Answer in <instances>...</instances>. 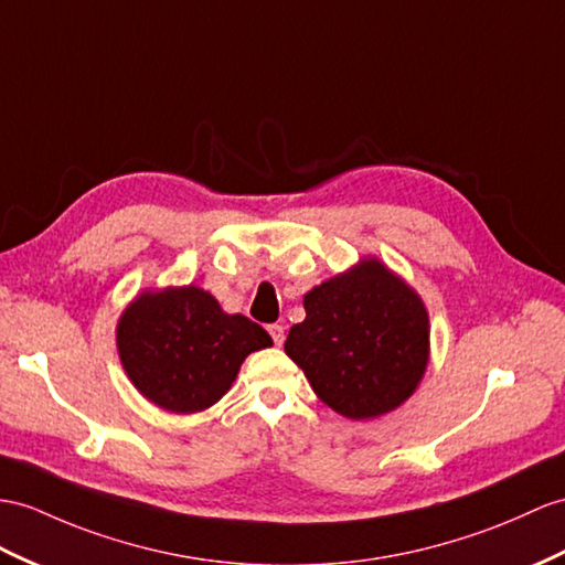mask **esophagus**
I'll return each instance as SVG.
<instances>
[{"mask_svg":"<svg viewBox=\"0 0 565 565\" xmlns=\"http://www.w3.org/2000/svg\"><path fill=\"white\" fill-rule=\"evenodd\" d=\"M268 333H270V338H273L275 345H282V340H285V328H282L280 323H273V326H268Z\"/></svg>","mask_w":565,"mask_h":565,"instance_id":"esophagus-1","label":"esophagus"}]
</instances>
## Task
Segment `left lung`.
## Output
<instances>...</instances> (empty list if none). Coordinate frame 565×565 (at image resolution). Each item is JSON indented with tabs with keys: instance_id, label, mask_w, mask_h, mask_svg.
Segmentation results:
<instances>
[{
	"instance_id": "8db88e82",
	"label": "left lung",
	"mask_w": 565,
	"mask_h": 565,
	"mask_svg": "<svg viewBox=\"0 0 565 565\" xmlns=\"http://www.w3.org/2000/svg\"><path fill=\"white\" fill-rule=\"evenodd\" d=\"M305 311L285 352L338 415L376 419L417 391L431 354L429 311L381 258L364 256L311 287Z\"/></svg>"
}]
</instances>
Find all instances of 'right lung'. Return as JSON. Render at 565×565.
<instances>
[{"label":"right lung","instance_id":"add662e5","mask_svg":"<svg viewBox=\"0 0 565 565\" xmlns=\"http://www.w3.org/2000/svg\"><path fill=\"white\" fill-rule=\"evenodd\" d=\"M273 340L242 313H227L196 285L143 290L117 321V352L134 388L174 415L213 407L242 362Z\"/></svg>","mask_w":565,"mask_h":565}]
</instances>
